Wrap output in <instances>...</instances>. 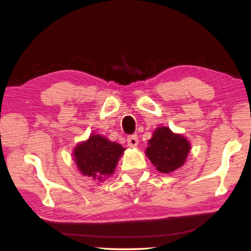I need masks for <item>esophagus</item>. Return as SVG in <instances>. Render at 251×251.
<instances>
[{"label": "esophagus", "mask_w": 251, "mask_h": 251, "mask_svg": "<svg viewBox=\"0 0 251 251\" xmlns=\"http://www.w3.org/2000/svg\"><path fill=\"white\" fill-rule=\"evenodd\" d=\"M127 143L129 148H135L138 146V137L137 135H130L127 137Z\"/></svg>", "instance_id": "34e87169"}]
</instances>
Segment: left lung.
Masks as SVG:
<instances>
[{
	"label": "left lung",
	"mask_w": 251,
	"mask_h": 251,
	"mask_svg": "<svg viewBox=\"0 0 251 251\" xmlns=\"http://www.w3.org/2000/svg\"><path fill=\"white\" fill-rule=\"evenodd\" d=\"M146 155L159 173L169 174L183 166L191 150V143L181 134H175L166 126L153 131L148 141Z\"/></svg>",
	"instance_id": "obj_1"
}]
</instances>
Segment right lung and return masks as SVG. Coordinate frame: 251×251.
Returning <instances> with one entry per match:
<instances>
[{"instance_id": "1", "label": "right lung", "mask_w": 251, "mask_h": 251, "mask_svg": "<svg viewBox=\"0 0 251 251\" xmlns=\"http://www.w3.org/2000/svg\"><path fill=\"white\" fill-rule=\"evenodd\" d=\"M125 148L111 142L101 135H90L87 140L74 148L73 156L78 172L94 180L103 181L113 175L117 162L124 154Z\"/></svg>"}]
</instances>
